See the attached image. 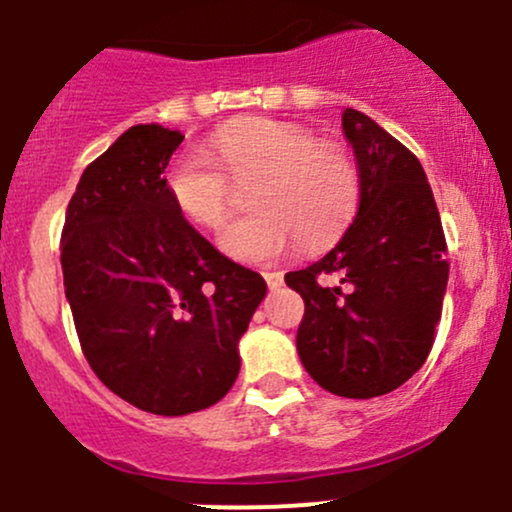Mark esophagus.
Masks as SVG:
<instances>
[{
	"mask_svg": "<svg viewBox=\"0 0 512 512\" xmlns=\"http://www.w3.org/2000/svg\"><path fill=\"white\" fill-rule=\"evenodd\" d=\"M263 278H266V283H268V288H271V291H278V288L283 286V273L281 271H266V273H263Z\"/></svg>",
	"mask_w": 512,
	"mask_h": 512,
	"instance_id": "34e87169",
	"label": "esophagus"
}]
</instances>
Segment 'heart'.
Returning a JSON list of instances; mask_svg holds the SVG:
<instances>
[{"instance_id": "1", "label": "heart", "mask_w": 512, "mask_h": 512, "mask_svg": "<svg viewBox=\"0 0 512 512\" xmlns=\"http://www.w3.org/2000/svg\"><path fill=\"white\" fill-rule=\"evenodd\" d=\"M206 156L184 154L166 174L181 216L221 229L249 191L256 214L221 234V249L241 261H273L298 246L321 249L343 234L361 196V176L343 146L318 141L306 126L254 119L211 136Z\"/></svg>"}]
</instances>
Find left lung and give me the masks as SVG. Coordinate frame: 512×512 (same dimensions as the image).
<instances>
[{"instance_id":"obj_1","label":"left lung","mask_w":512,"mask_h":512,"mask_svg":"<svg viewBox=\"0 0 512 512\" xmlns=\"http://www.w3.org/2000/svg\"><path fill=\"white\" fill-rule=\"evenodd\" d=\"M343 131L361 176L358 214L321 261L286 273V283L306 303L296 348L308 376L336 396L376 398L426 363L448 246L416 154L356 109L343 111Z\"/></svg>"}]
</instances>
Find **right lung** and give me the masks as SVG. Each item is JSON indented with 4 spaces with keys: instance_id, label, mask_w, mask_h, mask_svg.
Returning <instances> with one entry per match:
<instances>
[{
    "instance_id": "right-lung-1",
    "label": "right lung",
    "mask_w": 512,
    "mask_h": 512,
    "mask_svg": "<svg viewBox=\"0 0 512 512\" xmlns=\"http://www.w3.org/2000/svg\"><path fill=\"white\" fill-rule=\"evenodd\" d=\"M184 136L139 124L84 169L62 229L64 291L91 371L156 416L214 406L266 281L174 206L164 171Z\"/></svg>"
}]
</instances>
